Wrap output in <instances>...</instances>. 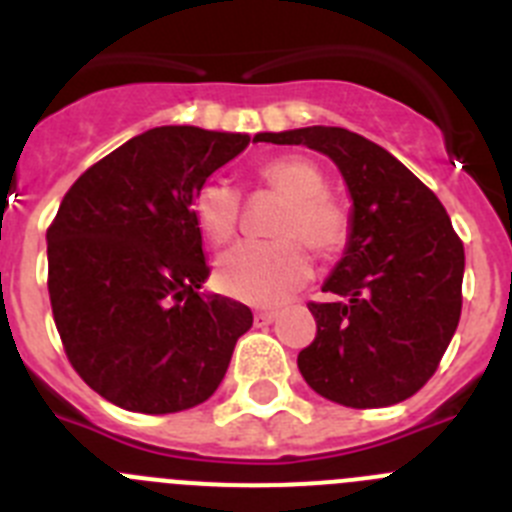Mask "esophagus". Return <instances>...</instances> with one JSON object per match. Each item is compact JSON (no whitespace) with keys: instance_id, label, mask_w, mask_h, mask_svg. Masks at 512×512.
Masks as SVG:
<instances>
[{"instance_id":"1","label":"esophagus","mask_w":512,"mask_h":512,"mask_svg":"<svg viewBox=\"0 0 512 512\" xmlns=\"http://www.w3.org/2000/svg\"><path fill=\"white\" fill-rule=\"evenodd\" d=\"M277 315H279L277 310H259V312H256V315H253V323H256L261 328V325L274 323V320H277Z\"/></svg>"}]
</instances>
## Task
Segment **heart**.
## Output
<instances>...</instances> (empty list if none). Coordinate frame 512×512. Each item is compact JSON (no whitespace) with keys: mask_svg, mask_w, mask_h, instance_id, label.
Masks as SVG:
<instances>
[{"mask_svg":"<svg viewBox=\"0 0 512 512\" xmlns=\"http://www.w3.org/2000/svg\"><path fill=\"white\" fill-rule=\"evenodd\" d=\"M256 187L284 197L271 220L274 241H246L217 261V287L248 305H277L310 279L308 248L333 259L351 241V215L325 189V174L305 156L271 158L256 169ZM243 197L225 179H207L192 197V217L207 243L223 246L241 225Z\"/></svg>","mask_w":512,"mask_h":512,"instance_id":"obj_1","label":"heart"}]
</instances>
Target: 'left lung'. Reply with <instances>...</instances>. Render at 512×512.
Segmentation results:
<instances>
[{
  "label": "left lung",
  "mask_w": 512,
  "mask_h": 512,
  "mask_svg": "<svg viewBox=\"0 0 512 512\" xmlns=\"http://www.w3.org/2000/svg\"><path fill=\"white\" fill-rule=\"evenodd\" d=\"M336 161L354 200L346 256L307 302L315 341L297 356L318 395L346 408H387L436 374L461 315L464 243L449 212L390 151L346 128L259 133Z\"/></svg>",
  "instance_id": "left-lung-1"
}]
</instances>
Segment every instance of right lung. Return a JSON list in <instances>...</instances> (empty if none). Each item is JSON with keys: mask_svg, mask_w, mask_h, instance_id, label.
Here are the masks:
<instances>
[{"mask_svg": "<svg viewBox=\"0 0 512 512\" xmlns=\"http://www.w3.org/2000/svg\"><path fill=\"white\" fill-rule=\"evenodd\" d=\"M248 143L192 125L146 130L89 166L48 225L63 351L117 408L164 415L205 402L253 325L241 302L200 295L210 266L192 217L200 184Z\"/></svg>", "mask_w": 512, "mask_h": 512, "instance_id": "right-lung-1", "label": "right lung"}]
</instances>
